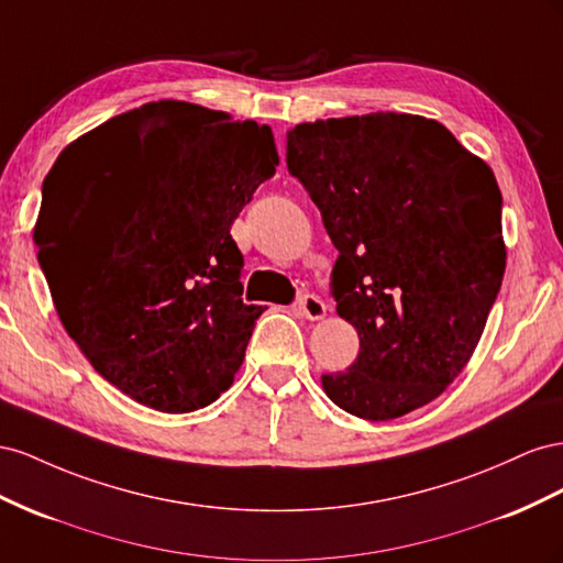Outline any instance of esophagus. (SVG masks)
Listing matches in <instances>:
<instances>
[{
    "mask_svg": "<svg viewBox=\"0 0 563 563\" xmlns=\"http://www.w3.org/2000/svg\"><path fill=\"white\" fill-rule=\"evenodd\" d=\"M297 309L307 316L309 320H320L325 316V303H323V299L320 297H316V295H301L299 299H297Z\"/></svg>",
    "mask_w": 563,
    "mask_h": 563,
    "instance_id": "obj_1",
    "label": "esophagus"
}]
</instances>
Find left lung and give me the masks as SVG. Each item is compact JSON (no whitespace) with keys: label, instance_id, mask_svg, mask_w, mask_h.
Returning a JSON list of instances; mask_svg holds the SVG:
<instances>
[{"label":"left lung","instance_id":"obj_1","mask_svg":"<svg viewBox=\"0 0 563 563\" xmlns=\"http://www.w3.org/2000/svg\"><path fill=\"white\" fill-rule=\"evenodd\" d=\"M287 169L340 252L332 297L361 340L351 367L320 377L325 394L371 422L431 404L470 363L503 285L493 169L408 112L301 122Z\"/></svg>","mask_w":563,"mask_h":563}]
</instances>
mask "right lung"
I'll use <instances>...</instances> for the list:
<instances>
[{
	"label": "right lung",
	"mask_w": 563,
	"mask_h": 563,
	"mask_svg": "<svg viewBox=\"0 0 563 563\" xmlns=\"http://www.w3.org/2000/svg\"><path fill=\"white\" fill-rule=\"evenodd\" d=\"M268 124L157 101L58 155L37 260L63 328L141 406L192 412L227 391L264 307L243 301L231 227L276 174Z\"/></svg>",
	"instance_id": "add662e5"
}]
</instances>
